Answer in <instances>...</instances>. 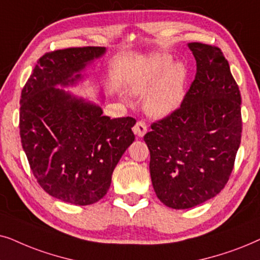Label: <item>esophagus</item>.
Masks as SVG:
<instances>
[{"mask_svg": "<svg viewBox=\"0 0 260 260\" xmlns=\"http://www.w3.org/2000/svg\"><path fill=\"white\" fill-rule=\"evenodd\" d=\"M133 132L136 133L138 137L143 138L145 136V133L147 132V126H146V123H145V121H143V120L138 121V122L136 123V126L133 127Z\"/></svg>", "mask_w": 260, "mask_h": 260, "instance_id": "1", "label": "esophagus"}]
</instances>
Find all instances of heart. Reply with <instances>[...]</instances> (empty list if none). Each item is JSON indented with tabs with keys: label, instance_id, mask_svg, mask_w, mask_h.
<instances>
[{
	"label": "heart",
	"instance_id": "1",
	"mask_svg": "<svg viewBox=\"0 0 260 260\" xmlns=\"http://www.w3.org/2000/svg\"><path fill=\"white\" fill-rule=\"evenodd\" d=\"M172 67L169 55H155L144 64L129 82V91L144 95L156 87L145 100V108L153 116H165L181 106L184 99L185 70L182 65Z\"/></svg>",
	"mask_w": 260,
	"mask_h": 260
}]
</instances>
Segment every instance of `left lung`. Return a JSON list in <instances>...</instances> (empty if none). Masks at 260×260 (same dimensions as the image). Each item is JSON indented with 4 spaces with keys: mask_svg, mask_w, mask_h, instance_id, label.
Returning a JSON list of instances; mask_svg holds the SVG:
<instances>
[{
    "mask_svg": "<svg viewBox=\"0 0 260 260\" xmlns=\"http://www.w3.org/2000/svg\"><path fill=\"white\" fill-rule=\"evenodd\" d=\"M196 76L181 106L151 124L155 195L165 206L188 209L216 196L233 171L241 141V95L219 47L190 43Z\"/></svg>",
    "mask_w": 260,
    "mask_h": 260,
    "instance_id": "left-lung-1",
    "label": "left lung"
}]
</instances>
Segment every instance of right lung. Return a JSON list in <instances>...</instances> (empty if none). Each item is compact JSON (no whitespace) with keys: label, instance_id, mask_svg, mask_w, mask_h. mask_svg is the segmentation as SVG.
<instances>
[{"label":"right lung","instance_id":"1","mask_svg":"<svg viewBox=\"0 0 260 260\" xmlns=\"http://www.w3.org/2000/svg\"><path fill=\"white\" fill-rule=\"evenodd\" d=\"M105 47H69L45 53L20 99V137L37 182L63 202L86 206L108 191L121 155L134 141L131 116L110 119L94 103L57 85H71Z\"/></svg>","mask_w":260,"mask_h":260}]
</instances>
